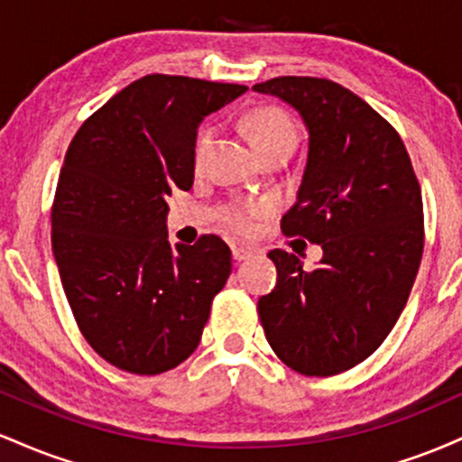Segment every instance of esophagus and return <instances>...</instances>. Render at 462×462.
Segmentation results:
<instances>
[{"label": "esophagus", "mask_w": 462, "mask_h": 462, "mask_svg": "<svg viewBox=\"0 0 462 462\" xmlns=\"http://www.w3.org/2000/svg\"><path fill=\"white\" fill-rule=\"evenodd\" d=\"M254 256V249H249V247H232V258H235V261H247V258H252Z\"/></svg>", "instance_id": "34e87169"}]
</instances>
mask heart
<instances>
[{
  "label": "heart",
  "instance_id": "b5f03b06",
  "mask_svg": "<svg viewBox=\"0 0 462 462\" xmlns=\"http://www.w3.org/2000/svg\"><path fill=\"white\" fill-rule=\"evenodd\" d=\"M247 130L252 136V143L256 145L258 152L267 150V147L282 145H295L298 132H295L293 121L286 116L282 110L278 108H256L247 115ZM215 128L213 125H201L195 134L193 141V162L195 167H201L208 158L210 147H213ZM272 204L269 201H232L224 210V224L230 230L238 232V235H249L256 226V219L269 215Z\"/></svg>",
  "mask_w": 462,
  "mask_h": 462
}]
</instances>
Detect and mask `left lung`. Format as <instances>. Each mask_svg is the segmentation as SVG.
<instances>
[{
  "mask_svg": "<svg viewBox=\"0 0 462 462\" xmlns=\"http://www.w3.org/2000/svg\"><path fill=\"white\" fill-rule=\"evenodd\" d=\"M309 128L298 201L282 232L323 249L312 272L272 249L278 284L258 300L264 337L286 367L337 375L375 352L404 310L423 254V201L400 134L349 88L326 78L256 84Z\"/></svg>",
  "mask_w": 462,
  "mask_h": 462,
  "instance_id": "left-lung-1",
  "label": "left lung"
}]
</instances>
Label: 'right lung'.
Instances as JSON below:
<instances>
[{
	"label": "right lung",
	"mask_w": 462,
	"mask_h": 462,
	"mask_svg": "<svg viewBox=\"0 0 462 462\" xmlns=\"http://www.w3.org/2000/svg\"><path fill=\"white\" fill-rule=\"evenodd\" d=\"M243 84L152 73L79 125L51 204V249L73 319L116 369L156 375L198 347L232 272L215 235L171 247L167 198L193 187L198 124Z\"/></svg>",
	"instance_id": "obj_1"
}]
</instances>
